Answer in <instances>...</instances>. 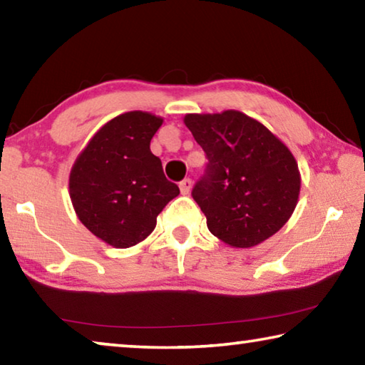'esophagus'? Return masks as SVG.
<instances>
[{
  "mask_svg": "<svg viewBox=\"0 0 365 365\" xmlns=\"http://www.w3.org/2000/svg\"><path fill=\"white\" fill-rule=\"evenodd\" d=\"M178 187H180L182 195H188L190 190H191V180H190V178H183V180L178 183Z\"/></svg>",
  "mask_w": 365,
  "mask_h": 365,
  "instance_id": "1",
  "label": "esophagus"
}]
</instances>
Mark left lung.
Here are the masks:
<instances>
[{
	"instance_id": "obj_1",
	"label": "left lung",
	"mask_w": 365,
	"mask_h": 365,
	"mask_svg": "<svg viewBox=\"0 0 365 365\" xmlns=\"http://www.w3.org/2000/svg\"><path fill=\"white\" fill-rule=\"evenodd\" d=\"M183 122L207 158L191 196L209 232L232 248H251L279 232L292 217L301 188L292 151L240 110L187 114Z\"/></svg>"
}]
</instances>
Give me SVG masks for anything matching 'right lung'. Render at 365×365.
<instances>
[{"label":"right lung","mask_w":365,"mask_h":365,"mask_svg":"<svg viewBox=\"0 0 365 365\" xmlns=\"http://www.w3.org/2000/svg\"><path fill=\"white\" fill-rule=\"evenodd\" d=\"M163 119L143 110L120 114L98 130L72 165V206L88 230L114 248L150 235L156 217L180 190L150 150Z\"/></svg>","instance_id":"right-lung-1"}]
</instances>
